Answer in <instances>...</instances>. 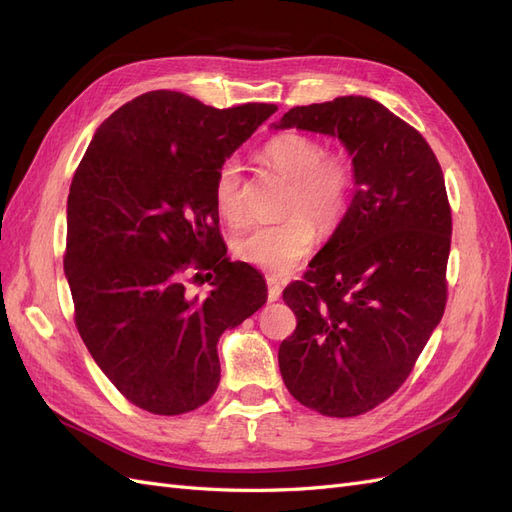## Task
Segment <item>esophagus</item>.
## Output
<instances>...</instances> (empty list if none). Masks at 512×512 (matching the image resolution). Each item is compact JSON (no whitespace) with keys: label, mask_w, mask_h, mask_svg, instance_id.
Instances as JSON below:
<instances>
[{"label":"esophagus","mask_w":512,"mask_h":512,"mask_svg":"<svg viewBox=\"0 0 512 512\" xmlns=\"http://www.w3.org/2000/svg\"><path fill=\"white\" fill-rule=\"evenodd\" d=\"M267 286H269V301H277L282 297V284L275 280V277H267Z\"/></svg>","instance_id":"obj_1"}]
</instances>
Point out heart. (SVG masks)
Segmentation results:
<instances>
[{
  "label": "heart",
  "mask_w": 512,
  "mask_h": 512,
  "mask_svg": "<svg viewBox=\"0 0 512 512\" xmlns=\"http://www.w3.org/2000/svg\"><path fill=\"white\" fill-rule=\"evenodd\" d=\"M277 175L288 179L284 220L260 224L232 241L235 254L250 265L271 273H288L312 254L318 230L333 228L344 218L354 194L356 168L344 149H324L318 138L303 132L273 136L260 151ZM213 198L220 215L230 224L247 218L243 166L239 158L222 160L215 170Z\"/></svg>",
  "instance_id": "obj_1"
}]
</instances>
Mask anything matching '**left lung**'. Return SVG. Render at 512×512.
Instances as JSON below:
<instances>
[{"label": "left lung", "instance_id": "1", "mask_svg": "<svg viewBox=\"0 0 512 512\" xmlns=\"http://www.w3.org/2000/svg\"><path fill=\"white\" fill-rule=\"evenodd\" d=\"M337 136L356 168L344 220L284 290L297 329L277 352L286 389L324 416L380 406L406 382L446 307L451 205L423 134L380 102L294 106L277 128Z\"/></svg>", "mask_w": 512, "mask_h": 512}]
</instances>
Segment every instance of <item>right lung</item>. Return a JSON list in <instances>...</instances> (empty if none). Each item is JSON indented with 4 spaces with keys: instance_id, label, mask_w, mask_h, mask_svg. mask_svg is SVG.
Masks as SVG:
<instances>
[{
    "instance_id": "add662e5",
    "label": "right lung",
    "mask_w": 512,
    "mask_h": 512,
    "mask_svg": "<svg viewBox=\"0 0 512 512\" xmlns=\"http://www.w3.org/2000/svg\"><path fill=\"white\" fill-rule=\"evenodd\" d=\"M275 111L147 91L102 123L72 177L64 271L74 324L115 389L151 414L207 404L220 335L267 301L262 275L226 258L213 179ZM205 270L214 290L192 298L187 282Z\"/></svg>"
}]
</instances>
